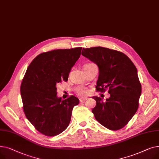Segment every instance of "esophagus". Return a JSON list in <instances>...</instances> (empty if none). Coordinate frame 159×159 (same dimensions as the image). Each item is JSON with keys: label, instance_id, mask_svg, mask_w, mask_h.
<instances>
[{"label": "esophagus", "instance_id": "34e87169", "mask_svg": "<svg viewBox=\"0 0 159 159\" xmlns=\"http://www.w3.org/2000/svg\"><path fill=\"white\" fill-rule=\"evenodd\" d=\"M79 100L80 102H84L86 100H87V98H80Z\"/></svg>", "mask_w": 159, "mask_h": 159}]
</instances>
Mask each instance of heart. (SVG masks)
I'll use <instances>...</instances> for the list:
<instances>
[{
	"label": "heart",
	"instance_id": "1",
	"mask_svg": "<svg viewBox=\"0 0 159 159\" xmlns=\"http://www.w3.org/2000/svg\"><path fill=\"white\" fill-rule=\"evenodd\" d=\"M79 93L80 95H86L88 93V91L85 88H82L80 90H79Z\"/></svg>",
	"mask_w": 159,
	"mask_h": 159
}]
</instances>
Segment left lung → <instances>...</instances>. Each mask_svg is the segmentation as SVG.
Returning a JSON list of instances; mask_svg holds the SVG:
<instances>
[{
    "label": "left lung",
    "mask_w": 159,
    "mask_h": 159,
    "mask_svg": "<svg viewBox=\"0 0 159 159\" xmlns=\"http://www.w3.org/2000/svg\"><path fill=\"white\" fill-rule=\"evenodd\" d=\"M82 55L95 63L99 70L97 91L109 88L110 98L104 102L93 97L95 119L111 130L124 127L135 114L141 95V84L135 66L124 53L103 47L83 48Z\"/></svg>",
    "instance_id": "8db88e82"
}]
</instances>
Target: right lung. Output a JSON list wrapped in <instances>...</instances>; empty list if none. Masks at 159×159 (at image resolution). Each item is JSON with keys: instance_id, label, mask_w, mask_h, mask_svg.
Listing matches in <instances>:
<instances>
[{"instance_id": "add662e5", "label": "right lung", "mask_w": 159, "mask_h": 159, "mask_svg": "<svg viewBox=\"0 0 159 159\" xmlns=\"http://www.w3.org/2000/svg\"><path fill=\"white\" fill-rule=\"evenodd\" d=\"M82 48L55 49L37 56L29 65L20 86L23 110L28 120L42 134H60L71 120L78 98L58 97L57 86L67 81Z\"/></svg>"}]
</instances>
